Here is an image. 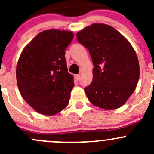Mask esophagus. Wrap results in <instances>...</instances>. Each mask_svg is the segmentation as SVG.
<instances>
[{
    "label": "esophagus",
    "mask_w": 154,
    "mask_h": 154,
    "mask_svg": "<svg viewBox=\"0 0 154 154\" xmlns=\"http://www.w3.org/2000/svg\"><path fill=\"white\" fill-rule=\"evenodd\" d=\"M74 77H75L76 80H77V81H78V80H80V74H77V75L74 76Z\"/></svg>",
    "instance_id": "esophagus-1"
}]
</instances>
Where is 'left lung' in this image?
<instances>
[{"label":"left lung","mask_w":154,"mask_h":154,"mask_svg":"<svg viewBox=\"0 0 154 154\" xmlns=\"http://www.w3.org/2000/svg\"><path fill=\"white\" fill-rule=\"evenodd\" d=\"M79 43L89 51L93 79L84 88L92 104L115 109L125 103L139 78L137 56L130 43L116 29L94 24L77 34Z\"/></svg>","instance_id":"1"}]
</instances>
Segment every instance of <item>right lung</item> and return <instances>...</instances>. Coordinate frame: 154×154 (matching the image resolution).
Returning a JSON list of instances; mask_svg holds the SVG:
<instances>
[{
  "label": "right lung",
  "mask_w": 154,
  "mask_h": 154,
  "mask_svg": "<svg viewBox=\"0 0 154 154\" xmlns=\"http://www.w3.org/2000/svg\"><path fill=\"white\" fill-rule=\"evenodd\" d=\"M72 32L57 29L38 33L21 53L16 79L21 96L38 113L53 116L68 106L74 86L65 51Z\"/></svg>",
  "instance_id": "obj_1"
}]
</instances>
